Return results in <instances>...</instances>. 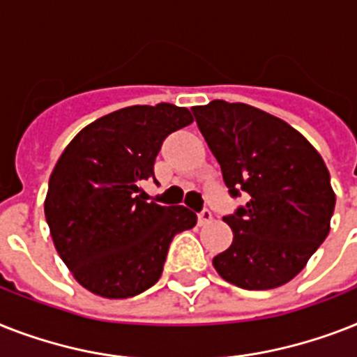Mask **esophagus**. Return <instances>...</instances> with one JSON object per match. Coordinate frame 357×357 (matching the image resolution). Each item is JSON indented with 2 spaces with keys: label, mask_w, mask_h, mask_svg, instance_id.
<instances>
[{
  "label": "esophagus",
  "mask_w": 357,
  "mask_h": 357,
  "mask_svg": "<svg viewBox=\"0 0 357 357\" xmlns=\"http://www.w3.org/2000/svg\"><path fill=\"white\" fill-rule=\"evenodd\" d=\"M211 220H213V213H211L208 208H204V211H202V213L198 214V224H199V225L208 224Z\"/></svg>",
  "instance_id": "34e87169"
}]
</instances>
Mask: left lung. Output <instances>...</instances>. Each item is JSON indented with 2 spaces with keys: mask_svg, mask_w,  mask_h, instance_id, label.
I'll return each mask as SVG.
<instances>
[{
  "mask_svg": "<svg viewBox=\"0 0 357 357\" xmlns=\"http://www.w3.org/2000/svg\"><path fill=\"white\" fill-rule=\"evenodd\" d=\"M192 113L229 194L249 198L224 216L233 242L214 257V269L238 288H279L328 236L335 207L328 169L303 133L249 104L213 100Z\"/></svg>",
  "mask_w": 357,
  "mask_h": 357,
  "instance_id": "8db88e82",
  "label": "left lung"
}]
</instances>
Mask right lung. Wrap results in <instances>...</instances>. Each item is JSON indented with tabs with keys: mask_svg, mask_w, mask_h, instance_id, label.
Returning <instances> with one entry per match:
<instances>
[{
	"mask_svg": "<svg viewBox=\"0 0 357 357\" xmlns=\"http://www.w3.org/2000/svg\"><path fill=\"white\" fill-rule=\"evenodd\" d=\"M192 121L167 102L117 109L80 130L54 165L45 220L60 259L91 294H143L163 273L174 236L196 225L190 208L139 194L165 137Z\"/></svg>",
	"mask_w": 357,
	"mask_h": 357,
	"instance_id": "obj_1",
	"label": "right lung"
}]
</instances>
